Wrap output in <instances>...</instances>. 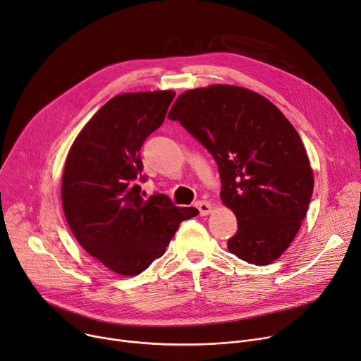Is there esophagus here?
<instances>
[{"instance_id": "esophagus-1", "label": "esophagus", "mask_w": 361, "mask_h": 361, "mask_svg": "<svg viewBox=\"0 0 361 361\" xmlns=\"http://www.w3.org/2000/svg\"><path fill=\"white\" fill-rule=\"evenodd\" d=\"M195 205L200 209V214L201 216H208L211 213V208H213L208 201H197Z\"/></svg>"}]
</instances>
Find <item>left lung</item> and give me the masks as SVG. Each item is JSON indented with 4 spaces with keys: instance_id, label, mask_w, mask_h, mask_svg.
<instances>
[{
    "instance_id": "obj_1",
    "label": "left lung",
    "mask_w": 361,
    "mask_h": 361,
    "mask_svg": "<svg viewBox=\"0 0 361 361\" xmlns=\"http://www.w3.org/2000/svg\"><path fill=\"white\" fill-rule=\"evenodd\" d=\"M214 157L220 197L238 219L228 250L267 265L298 235L313 192L300 135L264 96L216 84L182 93L169 112Z\"/></svg>"
}]
</instances>
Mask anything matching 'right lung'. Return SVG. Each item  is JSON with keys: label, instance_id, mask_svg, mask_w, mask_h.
Here are the masks:
<instances>
[{"label": "right lung", "instance_id": "1", "mask_svg": "<svg viewBox=\"0 0 361 361\" xmlns=\"http://www.w3.org/2000/svg\"><path fill=\"white\" fill-rule=\"evenodd\" d=\"M175 92L115 96L73 142L62 176V207L78 243L104 267L138 275L160 258L194 207H176L163 194L148 200L140 150L160 128Z\"/></svg>", "mask_w": 361, "mask_h": 361}]
</instances>
